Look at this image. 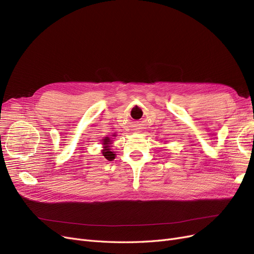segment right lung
I'll list each match as a JSON object with an SVG mask.
<instances>
[{
    "label": "right lung",
    "mask_w": 254,
    "mask_h": 254,
    "mask_svg": "<svg viewBox=\"0 0 254 254\" xmlns=\"http://www.w3.org/2000/svg\"><path fill=\"white\" fill-rule=\"evenodd\" d=\"M102 141H103L102 144H103V147H104V149H102L103 156L109 161L114 160L115 156H117V155H115L114 151H111V144H112L111 139L108 136H106V137H104Z\"/></svg>",
    "instance_id": "right-lung-1"
}]
</instances>
